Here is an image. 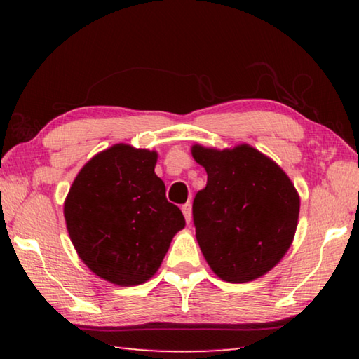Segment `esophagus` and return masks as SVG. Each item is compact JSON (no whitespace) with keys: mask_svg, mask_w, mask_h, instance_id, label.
Wrapping results in <instances>:
<instances>
[{"mask_svg":"<svg viewBox=\"0 0 359 359\" xmlns=\"http://www.w3.org/2000/svg\"><path fill=\"white\" fill-rule=\"evenodd\" d=\"M182 212H184V217H185L187 223H190L191 222V204L187 203V204L182 205Z\"/></svg>","mask_w":359,"mask_h":359,"instance_id":"esophagus-1","label":"esophagus"}]
</instances>
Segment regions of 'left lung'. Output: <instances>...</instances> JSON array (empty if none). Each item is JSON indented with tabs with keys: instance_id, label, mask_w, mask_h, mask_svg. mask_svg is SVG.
Returning a JSON list of instances; mask_svg holds the SVG:
<instances>
[{
	"instance_id": "8db88e82",
	"label": "left lung",
	"mask_w": 359,
	"mask_h": 359,
	"mask_svg": "<svg viewBox=\"0 0 359 359\" xmlns=\"http://www.w3.org/2000/svg\"><path fill=\"white\" fill-rule=\"evenodd\" d=\"M191 155L208 172L193 201L196 239L210 269L244 283L269 272L293 242L299 194L282 168L250 145Z\"/></svg>"
}]
</instances>
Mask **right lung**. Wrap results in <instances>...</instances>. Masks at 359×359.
Here are the masks:
<instances>
[{
	"mask_svg": "<svg viewBox=\"0 0 359 359\" xmlns=\"http://www.w3.org/2000/svg\"><path fill=\"white\" fill-rule=\"evenodd\" d=\"M156 158V151L115 144L81 169L65 201L77 255L96 276L120 287L147 282L185 226L155 174Z\"/></svg>",
	"mask_w": 359,
	"mask_h": 359,
	"instance_id": "right-lung-1",
	"label": "right lung"
}]
</instances>
